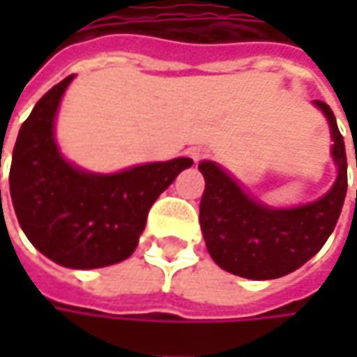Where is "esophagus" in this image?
I'll use <instances>...</instances> for the list:
<instances>
[{
    "mask_svg": "<svg viewBox=\"0 0 357 357\" xmlns=\"http://www.w3.org/2000/svg\"><path fill=\"white\" fill-rule=\"evenodd\" d=\"M208 155V151L206 149H200V146H197V149H190V157H192V160H202V158Z\"/></svg>",
    "mask_w": 357,
    "mask_h": 357,
    "instance_id": "obj_1",
    "label": "esophagus"
}]
</instances>
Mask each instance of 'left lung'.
<instances>
[{
    "label": "left lung",
    "instance_id": "8db88e82",
    "mask_svg": "<svg viewBox=\"0 0 357 357\" xmlns=\"http://www.w3.org/2000/svg\"><path fill=\"white\" fill-rule=\"evenodd\" d=\"M316 107L330 123L337 165L336 183L322 199L296 208H270L248 197L218 165H199L206 183L200 199L202 236L214 262L230 274L250 280L286 276L306 264L336 228L348 190L346 146L332 109L324 101Z\"/></svg>",
    "mask_w": 357,
    "mask_h": 357
}]
</instances>
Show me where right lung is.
<instances>
[{"instance_id": "1", "label": "right lung", "mask_w": 357, "mask_h": 357, "mask_svg": "<svg viewBox=\"0 0 357 357\" xmlns=\"http://www.w3.org/2000/svg\"><path fill=\"white\" fill-rule=\"evenodd\" d=\"M73 75L49 89L21 125L9 169L20 227L41 254L67 268H103L135 252L146 214L190 158L151 162L115 174L75 169L61 157L53 121Z\"/></svg>"}]
</instances>
